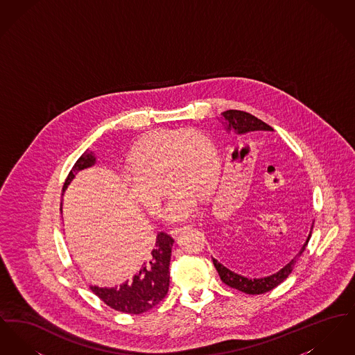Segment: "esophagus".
<instances>
[{
  "mask_svg": "<svg viewBox=\"0 0 355 355\" xmlns=\"http://www.w3.org/2000/svg\"><path fill=\"white\" fill-rule=\"evenodd\" d=\"M182 230H184V227H175V229H173V230L170 232V234L173 236H177Z\"/></svg>",
  "mask_w": 355,
  "mask_h": 355,
  "instance_id": "esophagus-1",
  "label": "esophagus"
}]
</instances>
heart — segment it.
I'll return each instance as SVG.
<instances>
[{"label": "heart", "mask_w": 355, "mask_h": 355, "mask_svg": "<svg viewBox=\"0 0 355 355\" xmlns=\"http://www.w3.org/2000/svg\"><path fill=\"white\" fill-rule=\"evenodd\" d=\"M123 175L129 197L149 214L161 210L162 191L170 193L166 220L178 223L197 213L198 196L216 184L218 157L213 141L200 130H164L144 138L130 154Z\"/></svg>", "instance_id": "heart-1"}]
</instances>
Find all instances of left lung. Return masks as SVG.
I'll return each mask as SVG.
<instances>
[{
    "mask_svg": "<svg viewBox=\"0 0 355 355\" xmlns=\"http://www.w3.org/2000/svg\"><path fill=\"white\" fill-rule=\"evenodd\" d=\"M222 119H223V125L226 128L227 132H234L236 135H245L248 133H253V132H272V128L269 126L268 123H265L263 121L257 119L252 116L250 113L246 112H241V110H226L222 113ZM313 229V226H311ZM311 236V230L309 233V236L306 238L302 248L298 250V253L295 254L286 265L271 274L268 277H262V278H249L245 275H241L236 271L230 270L229 268H226L225 265H222L216 258H213V263L216 266V269L220 274V279L225 285L233 287L236 290H239L242 293L246 294H263L272 290L274 287L281 285L287 277L291 274V271L294 269L298 258L301 257V254L304 253L309 241Z\"/></svg>",
    "mask_w": 355,
    "mask_h": 355,
    "instance_id": "obj_1",
    "label": "left lung"
}]
</instances>
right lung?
Masks as SVG:
<instances>
[{
  "label": "right lung",
  "mask_w": 355,
  "mask_h": 355,
  "mask_svg": "<svg viewBox=\"0 0 355 355\" xmlns=\"http://www.w3.org/2000/svg\"><path fill=\"white\" fill-rule=\"evenodd\" d=\"M96 164L93 152H86L77 159L64 184V191L81 170ZM174 239L161 232L157 234L154 248L139 265L133 278L119 287H100L90 285L92 291L109 307L126 313L141 314L159 304L168 294L170 282V257Z\"/></svg>",
  "instance_id": "add662e5"
}]
</instances>
